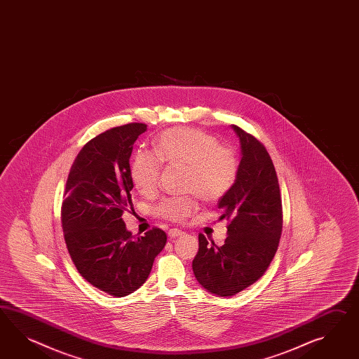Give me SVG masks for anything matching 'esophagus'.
Returning a JSON list of instances; mask_svg holds the SVG:
<instances>
[{
  "label": "esophagus",
  "mask_w": 359,
  "mask_h": 359,
  "mask_svg": "<svg viewBox=\"0 0 359 359\" xmlns=\"http://www.w3.org/2000/svg\"><path fill=\"white\" fill-rule=\"evenodd\" d=\"M183 233V231H180V229H177V228H171V229L168 231V236L171 237V238L182 236Z\"/></svg>",
  "instance_id": "34e87169"
}]
</instances>
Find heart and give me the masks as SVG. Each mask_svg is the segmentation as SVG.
<instances>
[{"label": "heart", "instance_id": "b5f03b06", "mask_svg": "<svg viewBox=\"0 0 359 359\" xmlns=\"http://www.w3.org/2000/svg\"><path fill=\"white\" fill-rule=\"evenodd\" d=\"M154 154L137 151L132 159L131 179L144 196L157 189L161 162L187 168V189L203 201H218L236 182V156L229 148L220 147L206 132L179 127L163 132L154 140ZM198 203L191 197L167 198L159 205L158 214L170 220H184L197 210Z\"/></svg>", "mask_w": 359, "mask_h": 359}]
</instances>
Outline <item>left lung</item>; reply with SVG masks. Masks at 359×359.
I'll return each mask as SVG.
<instances>
[{
    "label": "left lung",
    "instance_id": "8db88e82",
    "mask_svg": "<svg viewBox=\"0 0 359 359\" xmlns=\"http://www.w3.org/2000/svg\"><path fill=\"white\" fill-rule=\"evenodd\" d=\"M240 141L236 182L218 202L229 220L222 246L198 236L193 273L202 288L232 297L262 276L278 250L283 211L276 171L267 150L252 135L231 126Z\"/></svg>",
    "mask_w": 359,
    "mask_h": 359
}]
</instances>
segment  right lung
Segmentation results:
<instances>
[{
  "label": "right lung",
  "mask_w": 359,
  "mask_h": 359,
  "mask_svg": "<svg viewBox=\"0 0 359 359\" xmlns=\"http://www.w3.org/2000/svg\"><path fill=\"white\" fill-rule=\"evenodd\" d=\"M145 131L147 124L130 123L87 142L72 163L62 203L72 262L88 283L113 297L140 288L167 241L159 228L132 236L122 218L132 206V149Z\"/></svg>",
  "instance_id": "1"
}]
</instances>
